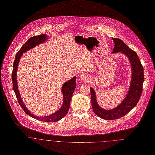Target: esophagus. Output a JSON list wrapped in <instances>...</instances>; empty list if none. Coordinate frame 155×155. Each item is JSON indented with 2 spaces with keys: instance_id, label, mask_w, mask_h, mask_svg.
<instances>
[{
  "instance_id": "esophagus-1",
  "label": "esophagus",
  "mask_w": 155,
  "mask_h": 155,
  "mask_svg": "<svg viewBox=\"0 0 155 155\" xmlns=\"http://www.w3.org/2000/svg\"><path fill=\"white\" fill-rule=\"evenodd\" d=\"M80 78H81V80L82 81H87L89 79V77H88V75L87 74L83 73V74H81Z\"/></svg>"
}]
</instances>
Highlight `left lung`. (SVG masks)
<instances>
[{"mask_svg": "<svg viewBox=\"0 0 155 155\" xmlns=\"http://www.w3.org/2000/svg\"><path fill=\"white\" fill-rule=\"evenodd\" d=\"M115 46L112 53L120 52L126 56L130 63L131 69V81L127 94L122 102L112 109L106 110L99 105L94 90L90 87L91 106L94 114L105 120L120 118L127 115L137 104L140 98L144 82V70L137 54L130 49L121 40L112 38Z\"/></svg>", "mask_w": 155, "mask_h": 155, "instance_id": "obj_1", "label": "left lung"}]
</instances>
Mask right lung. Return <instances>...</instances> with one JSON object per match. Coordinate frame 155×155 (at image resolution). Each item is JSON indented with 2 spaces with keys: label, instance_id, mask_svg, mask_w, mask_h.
I'll list each match as a JSON object with an SVG mask.
<instances>
[{
  "label": "right lung",
  "instance_id": "obj_1",
  "mask_svg": "<svg viewBox=\"0 0 155 155\" xmlns=\"http://www.w3.org/2000/svg\"><path fill=\"white\" fill-rule=\"evenodd\" d=\"M48 35L45 34L35 35L31 37L19 49L18 52L15 59L14 60V65H13V71L12 73V83L14 86V90L15 91V95L17 98L18 102L20 104L22 109L24 111L31 117L37 119L41 121H44L46 122H54L58 120H61L68 113L70 106V102L72 96V94L76 87V77H74L71 80L65 82L62 86L61 91L63 94V103L62 106L57 111L54 112L50 115L44 116L39 117L36 116L35 114H32L30 110L27 107L25 103H24L22 97L21 96L20 93L18 90L17 83V71L19 62L21 59V58L22 56V54L25 52L30 51V49L36 47L37 45H39L47 41Z\"/></svg>",
  "mask_w": 155,
  "mask_h": 155
}]
</instances>
